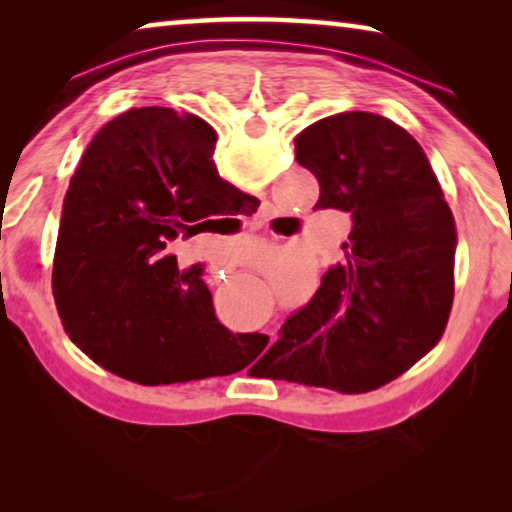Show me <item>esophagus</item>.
Returning <instances> with one entry per match:
<instances>
[{
  "instance_id": "obj_1",
  "label": "esophagus",
  "mask_w": 512,
  "mask_h": 512,
  "mask_svg": "<svg viewBox=\"0 0 512 512\" xmlns=\"http://www.w3.org/2000/svg\"><path fill=\"white\" fill-rule=\"evenodd\" d=\"M223 272H228V265H226V263H221V265H214V272H212L214 277H216V275H219V277H226V275H223Z\"/></svg>"
}]
</instances>
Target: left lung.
Wrapping results in <instances>:
<instances>
[{"label":"left lung","mask_w":512,"mask_h":512,"mask_svg":"<svg viewBox=\"0 0 512 512\" xmlns=\"http://www.w3.org/2000/svg\"><path fill=\"white\" fill-rule=\"evenodd\" d=\"M296 160L319 181L314 209L354 219L347 261L270 347L275 380L366 394L438 345L454 298L457 228L429 158L389 118L345 111L307 125Z\"/></svg>","instance_id":"obj_1"}]
</instances>
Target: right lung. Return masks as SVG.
<instances>
[{
    "mask_svg": "<svg viewBox=\"0 0 512 512\" xmlns=\"http://www.w3.org/2000/svg\"><path fill=\"white\" fill-rule=\"evenodd\" d=\"M216 132L167 107L130 109L83 151L53 258V298L76 347L137 384L230 375L268 338L230 333L214 314L202 268H181L179 244L212 216L256 202L214 165Z\"/></svg>",
    "mask_w": 512,
    "mask_h": 512,
    "instance_id": "right-lung-1",
    "label": "right lung"
}]
</instances>
